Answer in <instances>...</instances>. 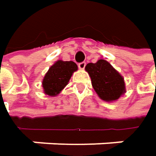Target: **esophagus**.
<instances>
[{"label":"esophagus","instance_id":"esophagus-1","mask_svg":"<svg viewBox=\"0 0 156 156\" xmlns=\"http://www.w3.org/2000/svg\"><path fill=\"white\" fill-rule=\"evenodd\" d=\"M85 66H86V62H81V63L78 64V67H79L80 69H82V70L85 68Z\"/></svg>","mask_w":156,"mask_h":156}]
</instances>
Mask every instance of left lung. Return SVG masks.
I'll list each match as a JSON object with an SVG mask.
<instances>
[{"instance_id": "8db88e82", "label": "left lung", "mask_w": 156, "mask_h": 156, "mask_svg": "<svg viewBox=\"0 0 156 156\" xmlns=\"http://www.w3.org/2000/svg\"><path fill=\"white\" fill-rule=\"evenodd\" d=\"M98 97L106 102L118 100L126 92V85L121 75L108 61L99 59L85 67Z\"/></svg>"}]
</instances>
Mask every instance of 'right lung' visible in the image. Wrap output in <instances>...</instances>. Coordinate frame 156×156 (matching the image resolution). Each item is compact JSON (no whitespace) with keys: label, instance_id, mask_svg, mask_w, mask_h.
I'll return each mask as SVG.
<instances>
[{"label":"right lung","instance_id":"right-lung-1","mask_svg":"<svg viewBox=\"0 0 156 156\" xmlns=\"http://www.w3.org/2000/svg\"><path fill=\"white\" fill-rule=\"evenodd\" d=\"M78 66L73 61L58 60L49 68L43 79L44 93L50 97H55L60 93L69 82Z\"/></svg>","mask_w":156,"mask_h":156}]
</instances>
